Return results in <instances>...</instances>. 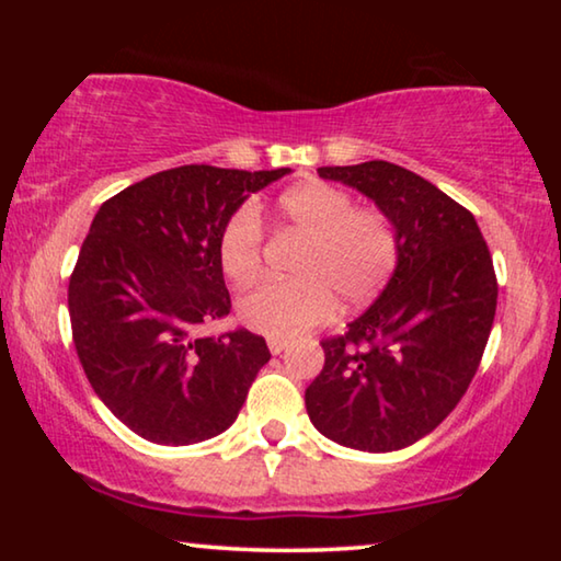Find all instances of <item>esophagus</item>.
Segmentation results:
<instances>
[{
	"label": "esophagus",
	"mask_w": 561,
	"mask_h": 561,
	"mask_svg": "<svg viewBox=\"0 0 561 561\" xmlns=\"http://www.w3.org/2000/svg\"><path fill=\"white\" fill-rule=\"evenodd\" d=\"M288 347V342L286 340H275V336H271V340H267V350L273 352V355H280L283 350Z\"/></svg>",
	"instance_id": "1"
}]
</instances>
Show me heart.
Wrapping results in <instances>:
<instances>
[{"label":"heart","instance_id":"b5f03b06","mask_svg":"<svg viewBox=\"0 0 561 561\" xmlns=\"http://www.w3.org/2000/svg\"><path fill=\"white\" fill-rule=\"evenodd\" d=\"M278 217L306 234L294 280H260L237 301L242 324L275 340H290L344 311L363 309L382 294L398 265L393 221L378 209H355L347 191L304 183L278 198ZM219 265L227 278L250 280L263 260V219L242 204L219 234Z\"/></svg>","mask_w":561,"mask_h":561}]
</instances>
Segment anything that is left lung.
<instances>
[{"instance_id": "1", "label": "left lung", "mask_w": 561, "mask_h": 561, "mask_svg": "<svg viewBox=\"0 0 561 561\" xmlns=\"http://www.w3.org/2000/svg\"><path fill=\"white\" fill-rule=\"evenodd\" d=\"M393 221V278L347 334L324 340L306 411L327 439L396 451L434 432L465 396L495 319L497 280L478 221L434 183L386 160L319 168Z\"/></svg>"}]
</instances>
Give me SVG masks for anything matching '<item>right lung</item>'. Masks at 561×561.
Here are the masks:
<instances>
[{"instance_id":"add662e5","label":"right lung","mask_w":561,"mask_h":561,"mask_svg":"<svg viewBox=\"0 0 561 561\" xmlns=\"http://www.w3.org/2000/svg\"><path fill=\"white\" fill-rule=\"evenodd\" d=\"M286 173L181 165L99 206L68 283L73 344L94 393L142 439L186 447L227 432L271 359L248 329H196L232 309L221 227Z\"/></svg>"}]
</instances>
